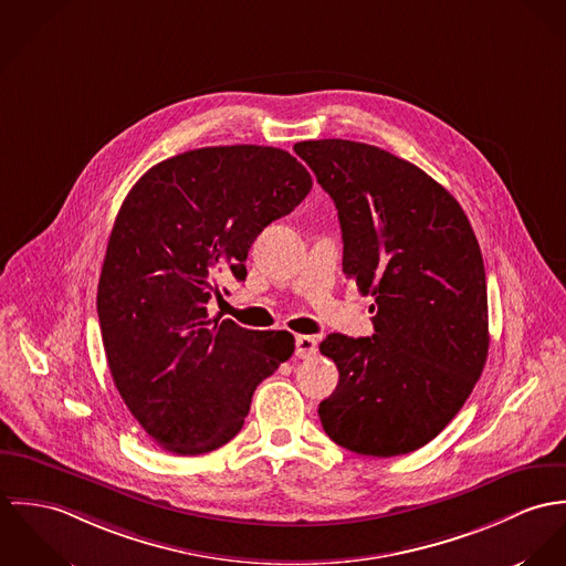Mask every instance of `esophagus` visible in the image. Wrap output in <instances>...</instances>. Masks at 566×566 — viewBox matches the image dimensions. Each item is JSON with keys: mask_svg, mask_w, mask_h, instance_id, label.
Returning <instances> with one entry per match:
<instances>
[{"mask_svg": "<svg viewBox=\"0 0 566 566\" xmlns=\"http://www.w3.org/2000/svg\"><path fill=\"white\" fill-rule=\"evenodd\" d=\"M316 338L314 336H297L295 338V356L297 358H311L316 354Z\"/></svg>", "mask_w": 566, "mask_h": 566, "instance_id": "obj_1", "label": "esophagus"}]
</instances>
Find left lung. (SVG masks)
Masks as SVG:
<instances>
[{
    "label": "left lung",
    "mask_w": 566,
    "mask_h": 566,
    "mask_svg": "<svg viewBox=\"0 0 566 566\" xmlns=\"http://www.w3.org/2000/svg\"><path fill=\"white\" fill-rule=\"evenodd\" d=\"M338 210L343 273L376 297V334H329L338 367L318 403L325 434L374 458L410 453L439 437L489 356L484 260L449 190L379 147L321 138L295 145Z\"/></svg>",
    "instance_id": "obj_1"
}]
</instances>
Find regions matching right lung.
Here are the masks:
<instances>
[{
	"label": "right lung",
	"instance_id": "right-lung-1",
	"mask_svg": "<svg viewBox=\"0 0 566 566\" xmlns=\"http://www.w3.org/2000/svg\"><path fill=\"white\" fill-rule=\"evenodd\" d=\"M313 189L289 151L201 147L127 192L104 258L97 314L108 367L140 428L178 455L234 439L255 386L295 352L289 332L208 316L219 277L245 280L255 237Z\"/></svg>",
	"mask_w": 566,
	"mask_h": 566
}]
</instances>
